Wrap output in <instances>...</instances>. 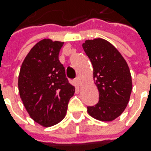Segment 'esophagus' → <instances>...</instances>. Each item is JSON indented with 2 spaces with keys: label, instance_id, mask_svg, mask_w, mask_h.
Here are the masks:
<instances>
[{
  "label": "esophagus",
  "instance_id": "34e87169",
  "mask_svg": "<svg viewBox=\"0 0 151 151\" xmlns=\"http://www.w3.org/2000/svg\"><path fill=\"white\" fill-rule=\"evenodd\" d=\"M74 82H75V83L78 86L80 85V77H79V76H78L75 79H74Z\"/></svg>",
  "mask_w": 151,
  "mask_h": 151
}]
</instances>
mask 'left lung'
<instances>
[{
  "mask_svg": "<svg viewBox=\"0 0 151 151\" xmlns=\"http://www.w3.org/2000/svg\"><path fill=\"white\" fill-rule=\"evenodd\" d=\"M83 48L91 61L99 98L88 113L101 121H112L127 106L132 91L131 74L126 61L113 45L102 38L87 40Z\"/></svg>",
  "mask_w": 151,
  "mask_h": 151,
  "instance_id": "8db88e82",
  "label": "left lung"
}]
</instances>
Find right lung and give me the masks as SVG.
Returning <instances> with one entry per match:
<instances>
[{
	"label": "right lung",
	"instance_id": "1",
	"mask_svg": "<svg viewBox=\"0 0 151 151\" xmlns=\"http://www.w3.org/2000/svg\"><path fill=\"white\" fill-rule=\"evenodd\" d=\"M63 45L51 39L40 41L25 58L19 73V93L24 106L30 117L45 127L63 119L75 92L58 59Z\"/></svg>",
	"mask_w": 151,
	"mask_h": 151
}]
</instances>
